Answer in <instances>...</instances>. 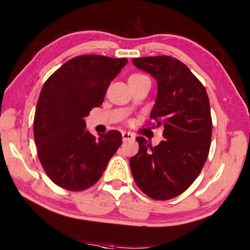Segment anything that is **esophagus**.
Returning a JSON list of instances; mask_svg holds the SVG:
<instances>
[{"label": "esophagus", "instance_id": "34e87169", "mask_svg": "<svg viewBox=\"0 0 250 250\" xmlns=\"http://www.w3.org/2000/svg\"><path fill=\"white\" fill-rule=\"evenodd\" d=\"M133 139H134V135L130 133V132H122V140L124 141H129Z\"/></svg>", "mask_w": 250, "mask_h": 250}]
</instances>
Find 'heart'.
<instances>
[{
    "mask_svg": "<svg viewBox=\"0 0 250 250\" xmlns=\"http://www.w3.org/2000/svg\"><path fill=\"white\" fill-rule=\"evenodd\" d=\"M130 78H133V79H141V78H146V76L142 75V74H134V75H132Z\"/></svg>",
    "mask_w": 250,
    "mask_h": 250,
    "instance_id": "1",
    "label": "heart"
}]
</instances>
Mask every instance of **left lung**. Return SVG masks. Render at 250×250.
Instances as JSON below:
<instances>
[{"mask_svg":"<svg viewBox=\"0 0 250 250\" xmlns=\"http://www.w3.org/2000/svg\"><path fill=\"white\" fill-rule=\"evenodd\" d=\"M133 64L156 79L158 92L150 118L163 129L157 146L137 137L130 159L133 178L153 200H169L187 190L208 156L211 125L206 90L183 62L169 56L134 58Z\"/></svg>","mask_w":250,"mask_h":250,"instance_id":"obj_1","label":"left lung"}]
</instances>
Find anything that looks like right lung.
I'll return each instance as SVG.
<instances>
[{"instance_id":"obj_1","label":"right lung","mask_w":250,"mask_h":250,"mask_svg":"<svg viewBox=\"0 0 250 250\" xmlns=\"http://www.w3.org/2000/svg\"><path fill=\"white\" fill-rule=\"evenodd\" d=\"M128 60L98 55L75 57L47 79L34 116V141L46 174L56 185L82 191L98 182L122 143L109 131L95 137L87 117L102 105L110 82Z\"/></svg>"}]
</instances>
